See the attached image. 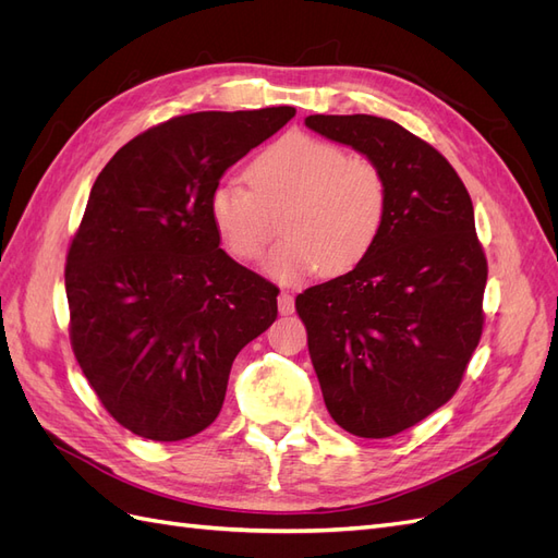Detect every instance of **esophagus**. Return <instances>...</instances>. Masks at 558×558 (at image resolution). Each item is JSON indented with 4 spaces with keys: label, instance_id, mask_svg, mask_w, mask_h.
<instances>
[{
    "label": "esophagus",
    "instance_id": "1",
    "mask_svg": "<svg viewBox=\"0 0 558 558\" xmlns=\"http://www.w3.org/2000/svg\"><path fill=\"white\" fill-rule=\"evenodd\" d=\"M277 305H279V312H281V314H293V310H295V300H293V295H291V293L281 291V293H279V298H277Z\"/></svg>",
    "mask_w": 558,
    "mask_h": 558
}]
</instances>
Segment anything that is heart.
Returning <instances> with one entry per match:
<instances>
[{"label": "heart", "instance_id": "b5f03b06", "mask_svg": "<svg viewBox=\"0 0 558 558\" xmlns=\"http://www.w3.org/2000/svg\"><path fill=\"white\" fill-rule=\"evenodd\" d=\"M388 209L381 167L342 146L286 134L251 162L248 179L226 177L209 195V218L234 260H256L275 234L281 240L263 263L279 281L320 269L342 275L377 242Z\"/></svg>", "mask_w": 558, "mask_h": 558}]
</instances>
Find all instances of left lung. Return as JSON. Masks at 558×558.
<instances>
[{"instance_id":"1","label":"left lung","mask_w":558,"mask_h":558,"mask_svg":"<svg viewBox=\"0 0 558 558\" xmlns=\"http://www.w3.org/2000/svg\"><path fill=\"white\" fill-rule=\"evenodd\" d=\"M305 125L377 162L388 183L367 256L295 298L335 424L379 440L442 408L480 344L488 269L475 211L447 158L402 125L367 113Z\"/></svg>"}]
</instances>
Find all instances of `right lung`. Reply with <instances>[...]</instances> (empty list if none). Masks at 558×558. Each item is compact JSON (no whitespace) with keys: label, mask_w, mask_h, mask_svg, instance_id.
<instances>
[{"label":"right lung","mask_w":558,"mask_h":558,"mask_svg":"<svg viewBox=\"0 0 558 558\" xmlns=\"http://www.w3.org/2000/svg\"><path fill=\"white\" fill-rule=\"evenodd\" d=\"M293 116H177L93 183L64 267L70 340L99 402L134 435L177 442L214 424L234 356L275 324L279 289L221 248L209 195Z\"/></svg>","instance_id":"add662e5"}]
</instances>
